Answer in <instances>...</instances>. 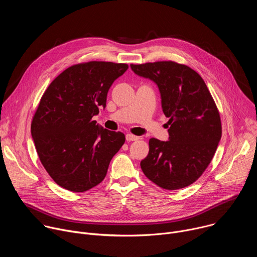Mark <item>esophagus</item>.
Here are the masks:
<instances>
[{
	"label": "esophagus",
	"instance_id": "esophagus-1",
	"mask_svg": "<svg viewBox=\"0 0 257 257\" xmlns=\"http://www.w3.org/2000/svg\"><path fill=\"white\" fill-rule=\"evenodd\" d=\"M139 137L138 136H135V135H132V134H126V140L127 141H135V140H138Z\"/></svg>",
	"mask_w": 257,
	"mask_h": 257
}]
</instances>
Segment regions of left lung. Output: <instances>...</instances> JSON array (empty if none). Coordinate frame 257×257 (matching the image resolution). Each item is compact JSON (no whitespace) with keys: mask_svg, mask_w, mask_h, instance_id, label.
Returning a JSON list of instances; mask_svg holds the SVG:
<instances>
[{"mask_svg":"<svg viewBox=\"0 0 257 257\" xmlns=\"http://www.w3.org/2000/svg\"><path fill=\"white\" fill-rule=\"evenodd\" d=\"M130 67L158 85L169 118V140L150 139V153L140 163L142 172L167 190L191 185L211 162L222 137L221 118L205 82L190 67L172 61Z\"/></svg>","mask_w":257,"mask_h":257,"instance_id":"left-lung-1","label":"left lung"}]
</instances>
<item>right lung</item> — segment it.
I'll list each match as a JSON object with an SVG mask.
<instances>
[{"label":"right lung","instance_id":"1","mask_svg":"<svg viewBox=\"0 0 257 257\" xmlns=\"http://www.w3.org/2000/svg\"><path fill=\"white\" fill-rule=\"evenodd\" d=\"M127 64L88 62L71 66L45 91L31 122L36 152L61 187L84 192L104 179L109 162L125 142L122 132L92 120L105 107L113 82Z\"/></svg>","mask_w":257,"mask_h":257}]
</instances>
